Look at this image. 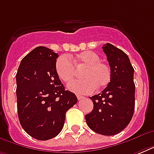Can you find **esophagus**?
<instances>
[{"label":"esophagus","instance_id":"esophagus-1","mask_svg":"<svg viewBox=\"0 0 154 154\" xmlns=\"http://www.w3.org/2000/svg\"><path fill=\"white\" fill-rule=\"evenodd\" d=\"M77 97L78 100H82V99L84 98V97L82 96V95H77Z\"/></svg>","mask_w":154,"mask_h":154}]
</instances>
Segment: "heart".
<instances>
[{"instance_id":"heart-1","label":"heart","mask_w":154,"mask_h":154,"mask_svg":"<svg viewBox=\"0 0 154 154\" xmlns=\"http://www.w3.org/2000/svg\"><path fill=\"white\" fill-rule=\"evenodd\" d=\"M100 56L93 51H84L72 57L60 56L56 61V72L62 82H70L76 75V69L83 70L81 72L82 80L75 81L67 85L68 89L74 94H85L100 90L109 84L112 72L109 65L100 60Z\"/></svg>"}]
</instances>
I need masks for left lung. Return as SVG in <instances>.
<instances>
[{
    "label": "left lung",
    "mask_w": 154,
    "mask_h": 154,
    "mask_svg": "<svg viewBox=\"0 0 154 154\" xmlns=\"http://www.w3.org/2000/svg\"><path fill=\"white\" fill-rule=\"evenodd\" d=\"M107 56L112 77L101 94L89 97L94 109L85 115L88 126L97 134L112 136L129 124L134 112V69L129 57L114 45L107 43L102 47Z\"/></svg>",
    "instance_id": "1"
}]
</instances>
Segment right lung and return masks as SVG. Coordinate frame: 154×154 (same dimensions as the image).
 I'll use <instances>...</instances> for the list:
<instances>
[{
    "label": "right lung",
    "mask_w": 154,
    "mask_h": 154,
    "mask_svg": "<svg viewBox=\"0 0 154 154\" xmlns=\"http://www.w3.org/2000/svg\"><path fill=\"white\" fill-rule=\"evenodd\" d=\"M58 54L39 46L23 58L16 75L19 121L29 135L46 141L60 134L65 113L77 102L56 72Z\"/></svg>",
    "instance_id": "right-lung-1"
}]
</instances>
